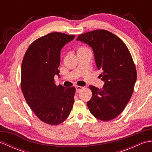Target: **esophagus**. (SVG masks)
Listing matches in <instances>:
<instances>
[{"instance_id": "obj_1", "label": "esophagus", "mask_w": 152, "mask_h": 152, "mask_svg": "<svg viewBox=\"0 0 152 152\" xmlns=\"http://www.w3.org/2000/svg\"><path fill=\"white\" fill-rule=\"evenodd\" d=\"M76 93H80V91L84 89V87H82V86H76Z\"/></svg>"}]
</instances>
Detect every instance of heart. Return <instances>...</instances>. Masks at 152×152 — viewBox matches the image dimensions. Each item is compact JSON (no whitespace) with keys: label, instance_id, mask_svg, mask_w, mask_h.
I'll return each mask as SVG.
<instances>
[{"label":"heart","instance_id":"b5f03b06","mask_svg":"<svg viewBox=\"0 0 152 152\" xmlns=\"http://www.w3.org/2000/svg\"><path fill=\"white\" fill-rule=\"evenodd\" d=\"M84 49H88V48H84V47H82V48H80L79 50H84Z\"/></svg>","mask_w":152,"mask_h":152}]
</instances>
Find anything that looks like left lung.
Here are the masks:
<instances>
[{
	"label": "left lung",
	"instance_id": "left-lung-1",
	"mask_svg": "<svg viewBox=\"0 0 152 152\" xmlns=\"http://www.w3.org/2000/svg\"><path fill=\"white\" fill-rule=\"evenodd\" d=\"M77 40L89 45L94 52L102 89L90 86L92 97L87 102L95 118L107 121L121 114L131 97L137 81V69L127 46L116 35L99 29L81 34Z\"/></svg>",
	"mask_w": 152,
	"mask_h": 152
}]
</instances>
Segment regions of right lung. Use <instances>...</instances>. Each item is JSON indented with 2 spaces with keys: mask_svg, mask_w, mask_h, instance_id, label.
Wrapping results in <instances>:
<instances>
[{
  "mask_svg": "<svg viewBox=\"0 0 152 152\" xmlns=\"http://www.w3.org/2000/svg\"><path fill=\"white\" fill-rule=\"evenodd\" d=\"M75 35L51 33L34 40L22 61L21 88L28 105L42 121L57 125L69 117L74 104V87L56 86L60 51Z\"/></svg>",
  "mask_w": 152,
  "mask_h": 152,
  "instance_id": "1",
  "label": "right lung"
}]
</instances>
